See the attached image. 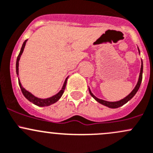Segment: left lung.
I'll return each instance as SVG.
<instances>
[{
    "mask_svg": "<svg viewBox=\"0 0 153 153\" xmlns=\"http://www.w3.org/2000/svg\"><path fill=\"white\" fill-rule=\"evenodd\" d=\"M138 52H139V53H140L139 49H138ZM142 74H143V62H142V61H141V72H140V75H139V78H138V83H137L136 86H135V89H134L133 90H132V92H131L130 93L127 95V96L125 97L124 99L121 100V101H115V102H109V101H104V100L99 99V98H96V97H95V95L92 93V92H91L90 89H89V93H90V95H92V97H93V98H95V99L96 100L98 103H100V104H103V105H104L106 106H108V107H109V108H113V109H115V108H118V107H120V106H123L124 104H126V103H127L128 101H129V100H130L131 98H132V97H133L134 95L136 94V92H138V89H139L140 86H141V81H142Z\"/></svg>",
    "mask_w": 153,
    "mask_h": 153,
    "instance_id": "obj_1",
    "label": "left lung"
}]
</instances>
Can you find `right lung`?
<instances>
[{
    "mask_svg": "<svg viewBox=\"0 0 153 153\" xmlns=\"http://www.w3.org/2000/svg\"><path fill=\"white\" fill-rule=\"evenodd\" d=\"M27 41V40H26V41L24 42V44H23L22 47H21V51H20L19 55H18V58H17L16 72H17V74H18V66H19V60H20V58H21V55H22L23 51H24V47H25ZM67 78H66L65 82H64L62 89H61V90L60 91L58 94H56V95H54V96L51 97V98H46V99H41V98H37V97L34 96L32 94H31L30 92H28V91L26 90V89H24L22 86H21V82H20V80H18V84H19L20 87H21V92H22L23 95H24V96H25V98H27V99H28L30 102H32V104H35V105H37L38 106H49V105H51V104H54V103L57 102V101L60 99V98H61V95H62L63 93H64V90H65L66 85H67Z\"/></svg>",
    "mask_w": 153,
    "mask_h": 153,
    "instance_id": "right-lung-1",
    "label": "right lung"
}]
</instances>
